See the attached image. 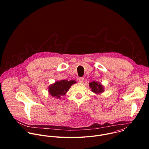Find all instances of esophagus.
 <instances>
[{"mask_svg":"<svg viewBox=\"0 0 149 149\" xmlns=\"http://www.w3.org/2000/svg\"><path fill=\"white\" fill-rule=\"evenodd\" d=\"M79 81L80 82V83H83V81H84V77H79Z\"/></svg>","mask_w":149,"mask_h":149,"instance_id":"obj_1","label":"esophagus"}]
</instances>
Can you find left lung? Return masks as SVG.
Segmentation results:
<instances>
[{
    "label": "left lung",
    "instance_id": "8db88e82",
    "mask_svg": "<svg viewBox=\"0 0 149 149\" xmlns=\"http://www.w3.org/2000/svg\"><path fill=\"white\" fill-rule=\"evenodd\" d=\"M89 86L92 89V91L96 93H100L104 91L103 86L100 84L97 83V82L93 81L89 83Z\"/></svg>",
    "mask_w": 149,
    "mask_h": 149
}]
</instances>
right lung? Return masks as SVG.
I'll list each match as a JSON object with an SVG mask.
<instances>
[{
    "mask_svg": "<svg viewBox=\"0 0 149 149\" xmlns=\"http://www.w3.org/2000/svg\"><path fill=\"white\" fill-rule=\"evenodd\" d=\"M74 83H76V81L74 80L68 81L63 80L60 81H57L53 85L50 86L49 92L52 96L60 98L61 96L65 94L70 88V86Z\"/></svg>",
    "mask_w": 149,
    "mask_h": 149,
    "instance_id": "add662e5",
    "label": "right lung"
}]
</instances>
